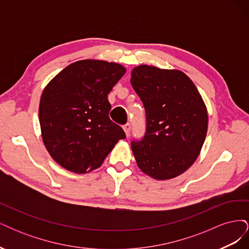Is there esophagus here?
I'll use <instances>...</instances> for the list:
<instances>
[{
	"instance_id": "34e87169",
	"label": "esophagus",
	"mask_w": 249,
	"mask_h": 249,
	"mask_svg": "<svg viewBox=\"0 0 249 249\" xmlns=\"http://www.w3.org/2000/svg\"><path fill=\"white\" fill-rule=\"evenodd\" d=\"M124 133H125V135H126V137H129L130 131H131V124H124Z\"/></svg>"
}]
</instances>
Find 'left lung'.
Returning a JSON list of instances; mask_svg holds the SVG:
<instances>
[{
  "mask_svg": "<svg viewBox=\"0 0 249 249\" xmlns=\"http://www.w3.org/2000/svg\"><path fill=\"white\" fill-rule=\"evenodd\" d=\"M131 83L145 108L146 132L132 142L138 167L155 179L182 175L197 159L208 131V111L183 71L142 64Z\"/></svg>",
  "mask_w": 249,
  "mask_h": 249,
  "instance_id": "obj_1",
  "label": "left lung"
}]
</instances>
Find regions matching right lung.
Segmentation results:
<instances>
[{"instance_id": "1", "label": "right lung", "mask_w": 249, "mask_h": 249, "mask_svg": "<svg viewBox=\"0 0 249 249\" xmlns=\"http://www.w3.org/2000/svg\"><path fill=\"white\" fill-rule=\"evenodd\" d=\"M125 73L118 63L80 60L43 89L39 104L42 141L60 166L74 173L99 168L124 130L109 118L108 94Z\"/></svg>"}]
</instances>
